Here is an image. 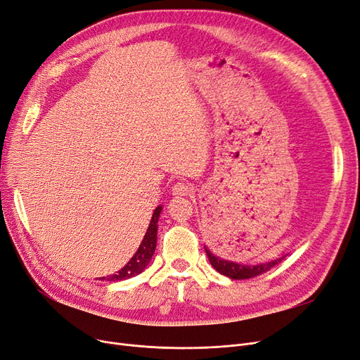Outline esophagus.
Returning <instances> with one entry per match:
<instances>
[{"instance_id":"34e87169","label":"esophagus","mask_w":360,"mask_h":360,"mask_svg":"<svg viewBox=\"0 0 360 360\" xmlns=\"http://www.w3.org/2000/svg\"><path fill=\"white\" fill-rule=\"evenodd\" d=\"M193 193V186L186 182H176L172 186V194L175 197H185Z\"/></svg>"}]
</instances>
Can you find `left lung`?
<instances>
[{
	"label": "left lung",
	"instance_id": "8db88e82",
	"mask_svg": "<svg viewBox=\"0 0 360 360\" xmlns=\"http://www.w3.org/2000/svg\"><path fill=\"white\" fill-rule=\"evenodd\" d=\"M209 262L212 266L219 272L222 274L231 279H248V278H253L257 275H262L264 272H268L269 269H272L275 264H278L281 260H283L285 256L279 257L276 260L272 262H266V263H260V264H253V266H250V264H241V263H236V262H231V260H225L217 257L214 253H212L207 247H205Z\"/></svg>",
	"mask_w": 360,
	"mask_h": 360
}]
</instances>
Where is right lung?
I'll list each match as a JSON object with an SVG mask.
<instances>
[{
	"label": "right lung",
	"instance_id": "1",
	"mask_svg": "<svg viewBox=\"0 0 360 360\" xmlns=\"http://www.w3.org/2000/svg\"><path fill=\"white\" fill-rule=\"evenodd\" d=\"M160 212H162V206L155 207V210L151 216V221H150V225H148L146 236H144L141 244H139L136 253L131 257V260L116 274L107 276V278L103 276L100 279H103V281L105 279V281H110V283H116V281H123V279H128V278H132L138 274H141L147 268V264L150 263V260L154 255L155 243H158V222H159Z\"/></svg>",
	"mask_w": 360,
	"mask_h": 360
}]
</instances>
